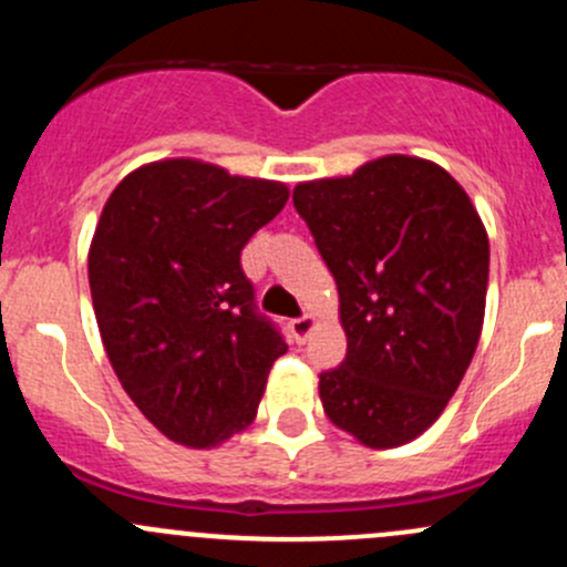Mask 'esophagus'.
<instances>
[{"mask_svg":"<svg viewBox=\"0 0 567 567\" xmlns=\"http://www.w3.org/2000/svg\"><path fill=\"white\" fill-rule=\"evenodd\" d=\"M312 329H316V318L301 316V318H293V320H290V334H293V340L299 342V346H301V342L310 340Z\"/></svg>","mask_w":567,"mask_h":567,"instance_id":"esophagus-1","label":"esophagus"}]
</instances>
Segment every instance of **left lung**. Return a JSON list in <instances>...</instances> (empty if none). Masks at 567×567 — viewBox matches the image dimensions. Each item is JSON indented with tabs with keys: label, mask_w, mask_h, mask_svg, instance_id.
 Listing matches in <instances>:
<instances>
[{
	"label": "left lung",
	"mask_w": 567,
	"mask_h": 567,
	"mask_svg": "<svg viewBox=\"0 0 567 567\" xmlns=\"http://www.w3.org/2000/svg\"><path fill=\"white\" fill-rule=\"evenodd\" d=\"M293 205L340 293L346 359L320 373V403L368 447L436 422L477 348L488 236L442 167L384 156L351 177L299 183Z\"/></svg>",
	"instance_id": "1"
}]
</instances>
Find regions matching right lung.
<instances>
[{"label":"right lung","instance_id":"obj_1","mask_svg":"<svg viewBox=\"0 0 567 567\" xmlns=\"http://www.w3.org/2000/svg\"><path fill=\"white\" fill-rule=\"evenodd\" d=\"M285 203L282 183L188 158L140 167L106 199L87 260L101 340L136 409L177 444L244 431L288 351L241 268Z\"/></svg>","mask_w":567,"mask_h":567}]
</instances>
